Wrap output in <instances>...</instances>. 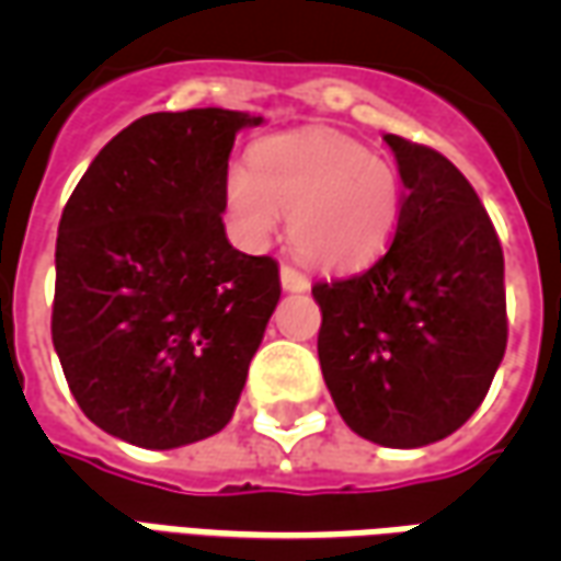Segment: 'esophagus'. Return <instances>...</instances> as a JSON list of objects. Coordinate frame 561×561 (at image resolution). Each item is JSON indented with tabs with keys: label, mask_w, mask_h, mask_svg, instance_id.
Wrapping results in <instances>:
<instances>
[{
	"label": "esophagus",
	"mask_w": 561,
	"mask_h": 561,
	"mask_svg": "<svg viewBox=\"0 0 561 561\" xmlns=\"http://www.w3.org/2000/svg\"><path fill=\"white\" fill-rule=\"evenodd\" d=\"M279 279H282V288H285V291H309V279H306L300 270L288 267V264H282Z\"/></svg>",
	"instance_id": "1"
}]
</instances>
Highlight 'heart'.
<instances>
[{
    "label": "heart",
    "mask_w": 561,
    "mask_h": 561,
    "mask_svg": "<svg viewBox=\"0 0 561 561\" xmlns=\"http://www.w3.org/2000/svg\"><path fill=\"white\" fill-rule=\"evenodd\" d=\"M225 207L249 245H264L288 219L294 252L328 270L364 267L397 237L402 173L360 140L306 128L261 140L252 168L225 173Z\"/></svg>",
    "instance_id": "b5f03b06"
}]
</instances>
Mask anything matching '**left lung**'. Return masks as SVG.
<instances>
[{
	"label": "left lung",
	"instance_id": "8db88e82",
	"mask_svg": "<svg viewBox=\"0 0 561 561\" xmlns=\"http://www.w3.org/2000/svg\"><path fill=\"white\" fill-rule=\"evenodd\" d=\"M402 173V216L376 264L318 282V360L342 421L385 447L457 433L507 345L505 257L481 197L450 161L385 135Z\"/></svg>",
	"mask_w": 561,
	"mask_h": 561
}]
</instances>
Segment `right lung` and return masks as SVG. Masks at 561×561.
<instances>
[{"instance_id": "right-lung-1", "label": "right lung", "mask_w": 561, "mask_h": 561, "mask_svg": "<svg viewBox=\"0 0 561 561\" xmlns=\"http://www.w3.org/2000/svg\"><path fill=\"white\" fill-rule=\"evenodd\" d=\"M221 107L149 114L92 159L56 237L54 348L95 426L149 450L225 430L279 304V264L225 233L240 128Z\"/></svg>"}]
</instances>
